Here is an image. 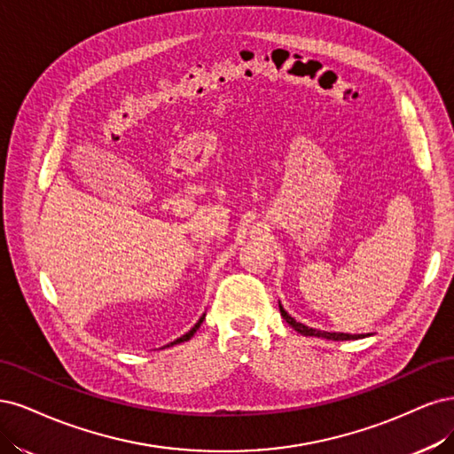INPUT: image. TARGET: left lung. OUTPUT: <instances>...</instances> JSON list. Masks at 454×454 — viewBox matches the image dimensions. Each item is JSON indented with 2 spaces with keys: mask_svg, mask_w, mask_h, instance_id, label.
Masks as SVG:
<instances>
[{
  "mask_svg": "<svg viewBox=\"0 0 454 454\" xmlns=\"http://www.w3.org/2000/svg\"><path fill=\"white\" fill-rule=\"evenodd\" d=\"M279 309H281V317L286 320V323H288L292 328H294L296 332L303 333V335H315V338H325V340H332V341H347V340H360V338H364V333H362V335H353V333H341V332L313 330V328L305 326V325H301V323H296V320L292 318V317L283 309V305H279Z\"/></svg>",
  "mask_w": 454,
  "mask_h": 454,
  "instance_id": "left-lung-1",
  "label": "left lung"
}]
</instances>
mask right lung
Here are the masks:
<instances>
[{
  "label": "right lung",
  "instance_id": "obj_1",
  "mask_svg": "<svg viewBox=\"0 0 454 454\" xmlns=\"http://www.w3.org/2000/svg\"><path fill=\"white\" fill-rule=\"evenodd\" d=\"M203 318H206V315H203V317H201V318H200V320H198V323H196V326H194V328H192V330H190V332H186V333H184V335H181V338H179V340H175V341H173V343H171V345H177V343H183V341H188V340H190V338H192V335H194V333H196V330H198V328H200V326H201V323H203Z\"/></svg>",
  "mask_w": 454,
  "mask_h": 454
}]
</instances>
